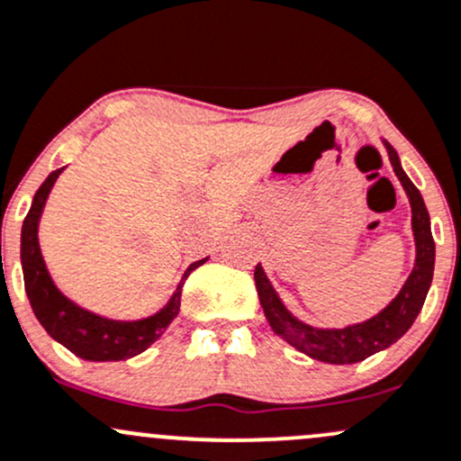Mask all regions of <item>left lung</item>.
<instances>
[{
  "instance_id": "8db88e82",
  "label": "left lung",
  "mask_w": 461,
  "mask_h": 461,
  "mask_svg": "<svg viewBox=\"0 0 461 461\" xmlns=\"http://www.w3.org/2000/svg\"><path fill=\"white\" fill-rule=\"evenodd\" d=\"M386 152H389L391 166H393L395 176L400 178L406 196H409L411 212H413V236H415V267L406 278L404 287L400 294L382 309L377 316L365 322L348 324L345 329H318L312 324L300 322L287 312L283 300L278 298L276 289L271 287L269 278L260 265H256L254 280L258 289L260 304H263L265 318L269 327L274 329L276 336L287 340L289 345L303 351L304 356L313 360L329 362V365H353V362L366 360L373 353L391 347L400 340L411 324L415 322L418 313L422 312V304L429 294L430 280H433L435 267V243L430 234V218L424 205V198L418 187L411 183L404 169L400 166L397 152L384 141Z\"/></svg>"
}]
</instances>
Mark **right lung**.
<instances>
[{
    "label": "right lung",
    "instance_id": "obj_1",
    "mask_svg": "<svg viewBox=\"0 0 461 461\" xmlns=\"http://www.w3.org/2000/svg\"><path fill=\"white\" fill-rule=\"evenodd\" d=\"M61 172H64V167L48 174V178L41 183L35 198H32L31 212L26 214V221H23L22 227V269L28 300H31L32 312H35L41 327L48 331V336L59 342V345H64L75 356L90 362L128 360V357L143 353L152 342H157L161 333L167 329V324L178 316L183 283L207 258L196 260V263H192L185 269L176 292L167 300L166 307L154 313V316L125 322V320H110L96 316L88 309H81L79 304L68 300L55 287L46 269V263H43L37 239L39 218H41L43 205H46L48 194H50Z\"/></svg>",
    "mask_w": 461,
    "mask_h": 461
}]
</instances>
